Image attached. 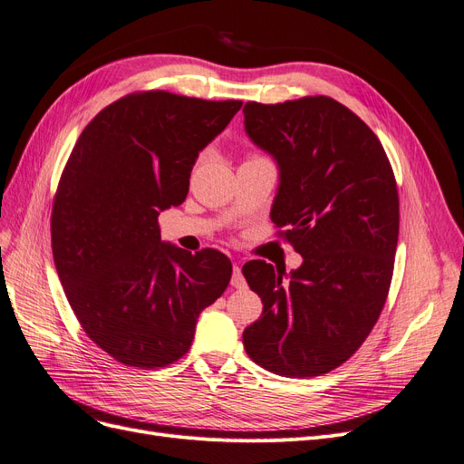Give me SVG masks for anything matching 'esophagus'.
Returning <instances> with one entry per match:
<instances>
[{
	"label": "esophagus",
	"instance_id": "esophagus-1",
	"mask_svg": "<svg viewBox=\"0 0 464 464\" xmlns=\"http://www.w3.org/2000/svg\"><path fill=\"white\" fill-rule=\"evenodd\" d=\"M236 289H244L246 287V277L242 274V268H239L237 265H234V270H232V282H230Z\"/></svg>",
	"mask_w": 464,
	"mask_h": 464
}]
</instances>
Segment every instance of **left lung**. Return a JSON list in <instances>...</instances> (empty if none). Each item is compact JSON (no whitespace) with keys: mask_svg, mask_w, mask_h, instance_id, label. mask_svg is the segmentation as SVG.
Wrapping results in <instances>:
<instances>
[{"mask_svg":"<svg viewBox=\"0 0 464 464\" xmlns=\"http://www.w3.org/2000/svg\"><path fill=\"white\" fill-rule=\"evenodd\" d=\"M246 133L280 169L270 218L303 265L242 272L263 314L244 331L247 356L282 377H318L372 333L392 282L400 230L394 171L377 135L329 97L247 102Z\"/></svg>","mask_w":464,"mask_h":464,"instance_id":"obj_1","label":"left lung"}]
</instances>
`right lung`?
I'll list each match as a JSON object with an SVG mask.
<instances>
[{"label": "right lung", "instance_id": "1", "mask_svg": "<svg viewBox=\"0 0 464 464\" xmlns=\"http://www.w3.org/2000/svg\"><path fill=\"white\" fill-rule=\"evenodd\" d=\"M239 108L131 92L89 121L66 161L51 213L54 266L87 337L123 365L182 358L201 310L228 287L230 258L161 242L158 215L187 199L198 154Z\"/></svg>", "mask_w": 464, "mask_h": 464}]
</instances>
